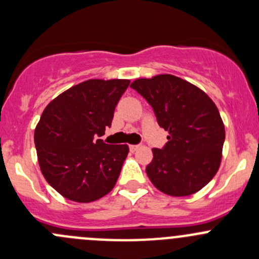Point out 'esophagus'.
<instances>
[{
    "instance_id": "obj_1",
    "label": "esophagus",
    "mask_w": 259,
    "mask_h": 259,
    "mask_svg": "<svg viewBox=\"0 0 259 259\" xmlns=\"http://www.w3.org/2000/svg\"><path fill=\"white\" fill-rule=\"evenodd\" d=\"M129 148H130V151H133V153H134V151L139 150V149H140V145H130Z\"/></svg>"
}]
</instances>
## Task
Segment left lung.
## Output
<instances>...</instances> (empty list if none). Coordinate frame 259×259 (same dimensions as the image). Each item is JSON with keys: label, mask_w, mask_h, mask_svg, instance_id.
Masks as SVG:
<instances>
[{"label": "left lung", "mask_w": 259, "mask_h": 259, "mask_svg": "<svg viewBox=\"0 0 259 259\" xmlns=\"http://www.w3.org/2000/svg\"><path fill=\"white\" fill-rule=\"evenodd\" d=\"M153 108L159 126L169 132L153 149L146 174L160 192L185 197L208 184L221 165L226 132L215 104L204 91L173 75L138 79L130 85Z\"/></svg>", "instance_id": "obj_1"}]
</instances>
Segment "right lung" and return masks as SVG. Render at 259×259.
Returning <instances> with one entry per match:
<instances>
[{
    "mask_svg": "<svg viewBox=\"0 0 259 259\" xmlns=\"http://www.w3.org/2000/svg\"><path fill=\"white\" fill-rule=\"evenodd\" d=\"M129 80H88L60 94L35 130L38 164L48 183L79 203L100 199L114 188L129 146L96 139L111 126Z\"/></svg>",
    "mask_w": 259,
    "mask_h": 259,
    "instance_id": "1",
    "label": "right lung"
}]
</instances>
